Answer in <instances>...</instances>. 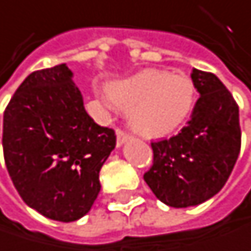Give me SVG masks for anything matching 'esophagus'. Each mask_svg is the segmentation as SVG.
<instances>
[{
    "label": "esophagus",
    "instance_id": "34e87169",
    "mask_svg": "<svg viewBox=\"0 0 251 251\" xmlns=\"http://www.w3.org/2000/svg\"><path fill=\"white\" fill-rule=\"evenodd\" d=\"M128 140H129V134H126L122 129H117V148L123 146V144L126 143Z\"/></svg>",
    "mask_w": 251,
    "mask_h": 251
}]
</instances>
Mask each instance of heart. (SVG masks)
I'll return each mask as SVG.
<instances>
[{
	"instance_id": "1",
	"label": "heart",
	"mask_w": 251,
	"mask_h": 251,
	"mask_svg": "<svg viewBox=\"0 0 251 251\" xmlns=\"http://www.w3.org/2000/svg\"><path fill=\"white\" fill-rule=\"evenodd\" d=\"M110 100L129 110L132 128L144 137H164L190 116L196 87L190 76L146 69L107 87Z\"/></svg>"
}]
</instances>
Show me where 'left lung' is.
Wrapping results in <instances>:
<instances>
[{
  "label": "left lung",
  "mask_w": 251,
  "mask_h": 251,
  "mask_svg": "<svg viewBox=\"0 0 251 251\" xmlns=\"http://www.w3.org/2000/svg\"><path fill=\"white\" fill-rule=\"evenodd\" d=\"M200 98L187 126L152 143L153 166L144 180L162 203L188 208L214 197L227 182L241 149L239 108L214 74L193 69Z\"/></svg>",
  "instance_id": "obj_1"
}]
</instances>
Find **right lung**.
<instances>
[{
	"mask_svg": "<svg viewBox=\"0 0 251 251\" xmlns=\"http://www.w3.org/2000/svg\"><path fill=\"white\" fill-rule=\"evenodd\" d=\"M64 63L28 75L4 111L2 149L25 203L55 221L87 214L100 191L99 172L116 134L87 114Z\"/></svg>",
	"mask_w": 251,
	"mask_h": 251,
	"instance_id": "add662e5",
	"label": "right lung"
}]
</instances>
